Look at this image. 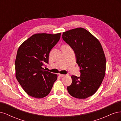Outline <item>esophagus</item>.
Here are the masks:
<instances>
[{"instance_id": "1", "label": "esophagus", "mask_w": 121, "mask_h": 121, "mask_svg": "<svg viewBox=\"0 0 121 121\" xmlns=\"http://www.w3.org/2000/svg\"><path fill=\"white\" fill-rule=\"evenodd\" d=\"M59 75L60 77H64V76H65V75H63V74H59V75Z\"/></svg>"}]
</instances>
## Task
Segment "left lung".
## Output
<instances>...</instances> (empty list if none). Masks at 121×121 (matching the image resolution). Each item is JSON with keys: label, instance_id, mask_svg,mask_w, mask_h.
<instances>
[{"label": "left lung", "instance_id": "8db88e82", "mask_svg": "<svg viewBox=\"0 0 121 121\" xmlns=\"http://www.w3.org/2000/svg\"><path fill=\"white\" fill-rule=\"evenodd\" d=\"M62 38L74 50L81 73L80 77L71 76L68 92L79 99L92 96L100 86L105 73V56L100 43L82 28L65 32Z\"/></svg>", "mask_w": 121, "mask_h": 121}]
</instances>
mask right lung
<instances>
[{
  "label": "right lung",
  "mask_w": 121,
  "mask_h": 121,
  "mask_svg": "<svg viewBox=\"0 0 121 121\" xmlns=\"http://www.w3.org/2000/svg\"><path fill=\"white\" fill-rule=\"evenodd\" d=\"M61 33L36 34L24 41L17 50L15 61L16 77L29 95L37 98L50 93L56 74L46 71L50 50L60 38Z\"/></svg>",
  "instance_id": "1"
}]
</instances>
